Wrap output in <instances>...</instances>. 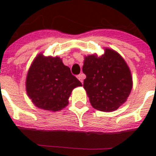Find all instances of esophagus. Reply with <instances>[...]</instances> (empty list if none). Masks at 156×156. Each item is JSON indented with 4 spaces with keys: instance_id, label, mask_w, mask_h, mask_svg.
<instances>
[{
    "instance_id": "34e87169",
    "label": "esophagus",
    "mask_w": 156,
    "mask_h": 156,
    "mask_svg": "<svg viewBox=\"0 0 156 156\" xmlns=\"http://www.w3.org/2000/svg\"><path fill=\"white\" fill-rule=\"evenodd\" d=\"M77 79L79 80L80 81L81 83H83V79H84V75L83 74H79V75H77Z\"/></svg>"
}]
</instances>
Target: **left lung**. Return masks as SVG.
Returning a JSON list of instances; mask_svg holds the SVG:
<instances>
[{
    "label": "left lung",
    "mask_w": 156,
    "mask_h": 156,
    "mask_svg": "<svg viewBox=\"0 0 156 156\" xmlns=\"http://www.w3.org/2000/svg\"><path fill=\"white\" fill-rule=\"evenodd\" d=\"M83 87L91 105L101 112L117 109L126 101L132 89L129 67L117 52L105 49L101 57L85 58Z\"/></svg>",
    "instance_id": "obj_1"
}]
</instances>
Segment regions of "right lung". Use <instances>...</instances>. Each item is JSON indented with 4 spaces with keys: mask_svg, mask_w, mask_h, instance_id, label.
Segmentation results:
<instances>
[{
    "mask_svg": "<svg viewBox=\"0 0 156 156\" xmlns=\"http://www.w3.org/2000/svg\"><path fill=\"white\" fill-rule=\"evenodd\" d=\"M82 83L60 58L39 55L27 74V91L37 107L58 111L68 105L72 90Z\"/></svg>",
    "mask_w": 156,
    "mask_h": 156,
    "instance_id": "add662e5",
    "label": "right lung"
}]
</instances>
